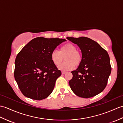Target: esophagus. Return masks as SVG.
Returning <instances> with one entry per match:
<instances>
[{
    "label": "esophagus",
    "mask_w": 123,
    "mask_h": 123,
    "mask_svg": "<svg viewBox=\"0 0 123 123\" xmlns=\"http://www.w3.org/2000/svg\"><path fill=\"white\" fill-rule=\"evenodd\" d=\"M65 73H66V72H65V71H62V74H64Z\"/></svg>",
    "instance_id": "obj_1"
}]
</instances>
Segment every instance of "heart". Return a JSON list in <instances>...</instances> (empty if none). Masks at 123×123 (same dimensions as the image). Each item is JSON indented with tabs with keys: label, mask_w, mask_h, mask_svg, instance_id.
<instances>
[{
	"label": "heart",
	"mask_w": 123,
	"mask_h": 123,
	"mask_svg": "<svg viewBox=\"0 0 123 123\" xmlns=\"http://www.w3.org/2000/svg\"><path fill=\"white\" fill-rule=\"evenodd\" d=\"M76 47L71 43L65 44L60 50H53L51 53V58L54 64L58 65L61 63L64 57L65 61L58 66L59 70L68 71L72 70L75 66L81 64L82 55L81 53L76 50Z\"/></svg>",
	"instance_id": "1"
}]
</instances>
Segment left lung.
Masks as SVG:
<instances>
[{
	"mask_svg": "<svg viewBox=\"0 0 123 123\" xmlns=\"http://www.w3.org/2000/svg\"><path fill=\"white\" fill-rule=\"evenodd\" d=\"M81 50L82 60L76 70L71 72L69 81L71 90L75 95L90 98L101 93L106 87L111 68L107 51L98 43L87 37H67Z\"/></svg>",
	"mask_w": 123,
	"mask_h": 123,
	"instance_id": "8db88e82",
	"label": "left lung"
}]
</instances>
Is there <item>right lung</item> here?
Here are the masks:
<instances>
[{
    "label": "right lung",
    "mask_w": 123,
    "mask_h": 123,
    "mask_svg": "<svg viewBox=\"0 0 123 123\" xmlns=\"http://www.w3.org/2000/svg\"><path fill=\"white\" fill-rule=\"evenodd\" d=\"M66 40L38 37L22 49L15 60L14 76L24 95L35 100L47 98L61 75L51 58V53Z\"/></svg>",
    "instance_id": "add662e5"
}]
</instances>
